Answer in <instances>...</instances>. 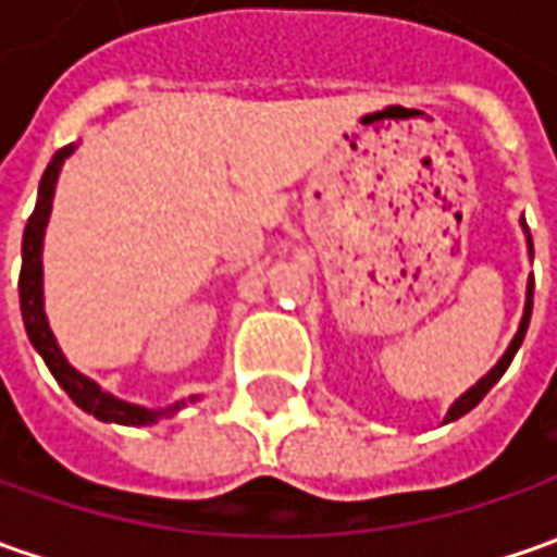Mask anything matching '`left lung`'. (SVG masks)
I'll list each match as a JSON object with an SVG mask.
<instances>
[{"label":"left lung","mask_w":557,"mask_h":557,"mask_svg":"<svg viewBox=\"0 0 557 557\" xmlns=\"http://www.w3.org/2000/svg\"><path fill=\"white\" fill-rule=\"evenodd\" d=\"M521 227H524V237H528V256L533 259V240H530V231H528V221L521 219ZM530 314H533V277L528 280V296H524V314H521V323H518V333L511 336V342H508V348H506V355L499 357L493 367H490V373L487 375H481L474 385H471L469 392L466 394H459L456 400L450 404V410H447V416H444V425L447 422H456V419H462L466 412L474 410L481 400H484V394L503 379V373L508 370V363L515 360V355H518V348H521V342H524V336H528V326H530Z\"/></svg>","instance_id":"obj_1"}]
</instances>
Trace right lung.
<instances>
[{
	"label": "right lung",
	"mask_w": 557,
	"mask_h": 557,
	"mask_svg": "<svg viewBox=\"0 0 557 557\" xmlns=\"http://www.w3.org/2000/svg\"><path fill=\"white\" fill-rule=\"evenodd\" d=\"M76 145L61 147L51 157L49 169L39 182V197H36V209L29 215L27 227H24V246H21V317H24V330H27L29 345L39 351L46 360L51 375L58 379V385L70 394V400L79 410L91 412L101 422H116V425H153L160 419H169L172 412H178L187 404H197L200 394H190L187 400H175L169 407H141V404H128L116 394L104 392L95 379L83 375L73 363H70L58 338L51 333L49 314H46V289H42V243H46V227L51 219V202H54V187H58V175L67 157H73Z\"/></svg>",
	"instance_id": "right-lung-1"
}]
</instances>
